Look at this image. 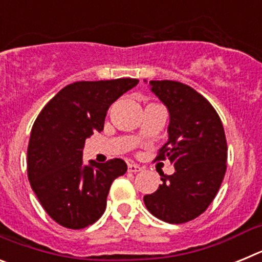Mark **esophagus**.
Instances as JSON below:
<instances>
[{
  "instance_id": "obj_1",
  "label": "esophagus",
  "mask_w": 262,
  "mask_h": 262,
  "mask_svg": "<svg viewBox=\"0 0 262 262\" xmlns=\"http://www.w3.org/2000/svg\"><path fill=\"white\" fill-rule=\"evenodd\" d=\"M142 169H143L142 166L138 165V164H128V172H131V173L140 172Z\"/></svg>"
}]
</instances>
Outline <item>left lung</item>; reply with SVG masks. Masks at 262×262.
Masks as SVG:
<instances>
[{"label":"left lung","instance_id":"left-lung-1","mask_svg":"<svg viewBox=\"0 0 262 262\" xmlns=\"http://www.w3.org/2000/svg\"><path fill=\"white\" fill-rule=\"evenodd\" d=\"M144 82L169 113L168 142L157 159L168 157L174 165V173L161 176L159 189L144 195V205L166 223H186L209 207L223 181V124L211 103L189 85L169 80Z\"/></svg>","mask_w":262,"mask_h":262}]
</instances>
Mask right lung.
I'll list each match as a JSON object with an SVG mask.
<instances>
[{"label":"right lung","instance_id":"1","mask_svg":"<svg viewBox=\"0 0 262 262\" xmlns=\"http://www.w3.org/2000/svg\"><path fill=\"white\" fill-rule=\"evenodd\" d=\"M138 82L77 81L62 88L36 118L27 148V173L43 209L60 226L80 230L98 221L111 184L127 172L122 159L84 164L82 149L86 138L103 129L111 103Z\"/></svg>","mask_w":262,"mask_h":262}]
</instances>
